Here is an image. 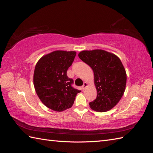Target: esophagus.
Listing matches in <instances>:
<instances>
[{"instance_id":"1","label":"esophagus","mask_w":153,"mask_h":153,"mask_svg":"<svg viewBox=\"0 0 153 153\" xmlns=\"http://www.w3.org/2000/svg\"><path fill=\"white\" fill-rule=\"evenodd\" d=\"M87 85H88V84H87V82H85L84 83V85H82V89L84 90V89H85V88L87 87Z\"/></svg>"}]
</instances>
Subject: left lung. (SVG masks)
I'll list each match as a JSON object with an SVG mask.
<instances>
[{
  "mask_svg": "<svg viewBox=\"0 0 153 153\" xmlns=\"http://www.w3.org/2000/svg\"><path fill=\"white\" fill-rule=\"evenodd\" d=\"M78 57L94 72L97 97L89 103L91 108L100 112L111 110L126 89V73L121 60L112 53L98 49L82 51Z\"/></svg>",
  "mask_w": 153,
  "mask_h": 153,
  "instance_id": "obj_1",
  "label": "left lung"
}]
</instances>
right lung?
<instances>
[{"instance_id": "add662e5", "label": "right lung", "mask_w": 153, "mask_h": 153, "mask_svg": "<svg viewBox=\"0 0 153 153\" xmlns=\"http://www.w3.org/2000/svg\"><path fill=\"white\" fill-rule=\"evenodd\" d=\"M76 54L75 51H53L43 56L36 65L33 81L36 94L41 102L54 111L71 108L81 92L71 86L73 80L66 74Z\"/></svg>"}]
</instances>
